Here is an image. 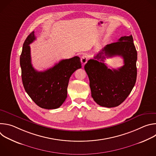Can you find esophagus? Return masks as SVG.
I'll return each instance as SVG.
<instances>
[{"label": "esophagus", "mask_w": 156, "mask_h": 156, "mask_svg": "<svg viewBox=\"0 0 156 156\" xmlns=\"http://www.w3.org/2000/svg\"><path fill=\"white\" fill-rule=\"evenodd\" d=\"M87 58H88V57H87V55H83V56L81 57V62L83 65H84L87 62Z\"/></svg>", "instance_id": "34e87169"}]
</instances>
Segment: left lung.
I'll return each mask as SVG.
<instances>
[{
	"label": "left lung",
	"instance_id": "8db88e82",
	"mask_svg": "<svg viewBox=\"0 0 156 156\" xmlns=\"http://www.w3.org/2000/svg\"><path fill=\"white\" fill-rule=\"evenodd\" d=\"M120 56L124 65L118 69H110L102 61L105 58ZM100 61H99V60ZM137 51L131 35L121 37L107 44L84 65L90 80L91 96L99 105L114 107L121 104L134 87L137 76Z\"/></svg>",
	"mask_w": 156,
	"mask_h": 156
}]
</instances>
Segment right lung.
Instances as JSON below:
<instances>
[{"mask_svg":"<svg viewBox=\"0 0 156 156\" xmlns=\"http://www.w3.org/2000/svg\"><path fill=\"white\" fill-rule=\"evenodd\" d=\"M34 32L25 41L20 55L21 78L25 90L40 107L55 109L60 107L67 97V87L72 75L81 68L78 56L65 59L44 72L36 70L31 64L30 44L35 39Z\"/></svg>","mask_w":156,"mask_h":156,"instance_id":"1","label":"right lung"}]
</instances>
